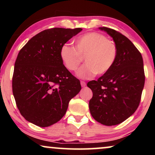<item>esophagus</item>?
Returning <instances> with one entry per match:
<instances>
[{
    "label": "esophagus",
    "mask_w": 155,
    "mask_h": 155,
    "mask_svg": "<svg viewBox=\"0 0 155 155\" xmlns=\"http://www.w3.org/2000/svg\"><path fill=\"white\" fill-rule=\"evenodd\" d=\"M80 84H81L82 87H85L86 86V82L84 81H80Z\"/></svg>",
    "instance_id": "obj_1"
}]
</instances>
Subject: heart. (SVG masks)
I'll use <instances>...</instances> for the list:
<instances>
[{"label": "heart", "instance_id": "obj_1", "mask_svg": "<svg viewBox=\"0 0 155 155\" xmlns=\"http://www.w3.org/2000/svg\"><path fill=\"white\" fill-rule=\"evenodd\" d=\"M61 58L70 71H76L83 58L86 64L78 75L84 79H90L104 75L111 70L118 56V46L112 40L101 33L92 31L84 34L75 40V48L68 44L62 46Z\"/></svg>", "mask_w": 155, "mask_h": 155}]
</instances>
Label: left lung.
I'll return each instance as SVG.
<instances>
[{"label":"left lung","instance_id":"1","mask_svg":"<svg viewBox=\"0 0 155 155\" xmlns=\"http://www.w3.org/2000/svg\"><path fill=\"white\" fill-rule=\"evenodd\" d=\"M113 38L118 56L113 68L87 87L93 96L89 102L92 117L105 126H115L133 114L141 100L145 71L140 52L119 31L100 27Z\"/></svg>","mask_w":155,"mask_h":155}]
</instances>
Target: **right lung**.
<instances>
[{"label":"right lung","instance_id":"1","mask_svg":"<svg viewBox=\"0 0 155 155\" xmlns=\"http://www.w3.org/2000/svg\"><path fill=\"white\" fill-rule=\"evenodd\" d=\"M81 28L48 29L30 39L15 63L12 93L21 115L39 127L56 124L65 115L70 100L81 90L61 58L62 46Z\"/></svg>","mask_w":155,"mask_h":155}]
</instances>
